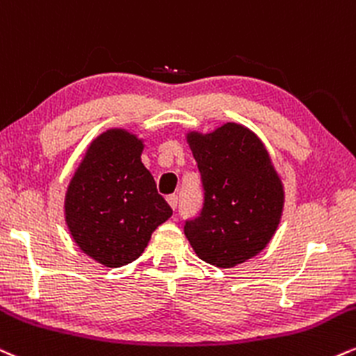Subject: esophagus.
I'll return each instance as SVG.
<instances>
[{
    "label": "esophagus",
    "instance_id": "obj_1",
    "mask_svg": "<svg viewBox=\"0 0 356 356\" xmlns=\"http://www.w3.org/2000/svg\"><path fill=\"white\" fill-rule=\"evenodd\" d=\"M167 202H169V205H170V207H172V209H177V202H179L177 195H175V194L167 195Z\"/></svg>",
    "mask_w": 356,
    "mask_h": 356
}]
</instances>
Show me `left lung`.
Instances as JSON below:
<instances>
[{
  "label": "left lung",
  "instance_id": "1",
  "mask_svg": "<svg viewBox=\"0 0 356 356\" xmlns=\"http://www.w3.org/2000/svg\"><path fill=\"white\" fill-rule=\"evenodd\" d=\"M204 205L184 234L204 262L230 268L272 241L284 211V186L262 140L242 124L225 122L209 134L189 132Z\"/></svg>",
  "mask_w": 356,
  "mask_h": 356
}]
</instances>
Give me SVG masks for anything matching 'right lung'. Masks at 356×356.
I'll list each match as a JSON object with an SVG mask.
<instances>
[{
    "label": "right lung",
    "instance_id": "add662e5",
    "mask_svg": "<svg viewBox=\"0 0 356 356\" xmlns=\"http://www.w3.org/2000/svg\"><path fill=\"white\" fill-rule=\"evenodd\" d=\"M143 149V140L131 132H102L67 186V229L81 250L106 267L139 259L154 230L172 216L140 161Z\"/></svg>",
    "mask_w": 356,
    "mask_h": 356
}]
</instances>
